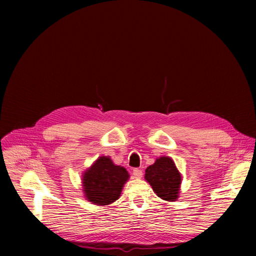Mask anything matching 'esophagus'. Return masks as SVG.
<instances>
[{
	"label": "esophagus",
	"mask_w": 256,
	"mask_h": 256,
	"mask_svg": "<svg viewBox=\"0 0 256 256\" xmlns=\"http://www.w3.org/2000/svg\"><path fill=\"white\" fill-rule=\"evenodd\" d=\"M133 176H134V178H136V179L142 178L143 177V172L138 170V168H135V170H133Z\"/></svg>",
	"instance_id": "34e87169"
}]
</instances>
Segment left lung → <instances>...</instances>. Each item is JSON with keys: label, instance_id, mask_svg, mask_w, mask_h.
Listing matches in <instances>:
<instances>
[{"label": "left lung", "instance_id": "8db88e82", "mask_svg": "<svg viewBox=\"0 0 256 256\" xmlns=\"http://www.w3.org/2000/svg\"><path fill=\"white\" fill-rule=\"evenodd\" d=\"M145 179L162 200L175 201L179 197L182 176L170 157L157 158L153 165L146 168Z\"/></svg>", "mask_w": 256, "mask_h": 256}]
</instances>
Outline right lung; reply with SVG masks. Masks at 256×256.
<instances>
[{"label":"right lung","instance_id":"add662e5","mask_svg":"<svg viewBox=\"0 0 256 256\" xmlns=\"http://www.w3.org/2000/svg\"><path fill=\"white\" fill-rule=\"evenodd\" d=\"M128 179V172L124 167L114 164L110 157L101 156L82 176L86 198L94 204H110L121 196Z\"/></svg>","mask_w":256,"mask_h":256}]
</instances>
